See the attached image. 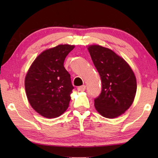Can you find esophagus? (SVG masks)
<instances>
[{"label": "esophagus", "instance_id": "esophagus-1", "mask_svg": "<svg viewBox=\"0 0 158 158\" xmlns=\"http://www.w3.org/2000/svg\"><path fill=\"white\" fill-rule=\"evenodd\" d=\"M77 89H78V91H80V92L85 91V85H83L77 87Z\"/></svg>", "mask_w": 158, "mask_h": 158}]
</instances>
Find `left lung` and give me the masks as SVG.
Masks as SVG:
<instances>
[{"label": "left lung", "mask_w": 158, "mask_h": 158, "mask_svg": "<svg viewBox=\"0 0 158 158\" xmlns=\"http://www.w3.org/2000/svg\"><path fill=\"white\" fill-rule=\"evenodd\" d=\"M92 62L100 76L102 90L94 99L96 109L106 118H115L130 108L136 92V79L130 66L108 48L89 46Z\"/></svg>", "instance_id": "obj_1"}]
</instances>
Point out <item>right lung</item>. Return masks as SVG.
<instances>
[{
	"mask_svg": "<svg viewBox=\"0 0 158 158\" xmlns=\"http://www.w3.org/2000/svg\"><path fill=\"white\" fill-rule=\"evenodd\" d=\"M74 45H60L42 52L25 78L26 96L31 106L46 118H55L68 109L74 87L64 66Z\"/></svg>",
	"mask_w": 158,
	"mask_h": 158,
	"instance_id": "obj_1",
	"label": "right lung"
}]
</instances>
